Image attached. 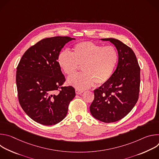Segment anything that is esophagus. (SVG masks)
<instances>
[{
  "label": "esophagus",
  "instance_id": "34e87169",
  "mask_svg": "<svg viewBox=\"0 0 159 159\" xmlns=\"http://www.w3.org/2000/svg\"><path fill=\"white\" fill-rule=\"evenodd\" d=\"M75 93L77 94H81L84 93L83 90H79V89H76L75 90Z\"/></svg>",
  "mask_w": 159,
  "mask_h": 159
}]
</instances>
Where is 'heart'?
<instances>
[{"mask_svg":"<svg viewBox=\"0 0 159 159\" xmlns=\"http://www.w3.org/2000/svg\"><path fill=\"white\" fill-rule=\"evenodd\" d=\"M57 61L60 69L68 75L75 73L79 65H82L84 72L69 77L67 82L79 90H84L95 82L102 84L110 79L118 61V53L112 46L103 47L84 41L75 44L72 53L66 50L60 52Z\"/></svg>","mask_w":159,"mask_h":159,"instance_id":"obj_1","label":"heart"}]
</instances>
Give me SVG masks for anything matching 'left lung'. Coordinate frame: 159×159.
Instances as JSON below:
<instances>
[{
  "mask_svg": "<svg viewBox=\"0 0 159 159\" xmlns=\"http://www.w3.org/2000/svg\"><path fill=\"white\" fill-rule=\"evenodd\" d=\"M115 45L118 53L116 69L110 79L94 90L90 106L91 115L104 123H113L126 116L139 99L140 69L133 51L121 41L104 38Z\"/></svg>",
  "mask_w": 159,
  "mask_h": 159,
  "instance_id": "left-lung-1",
  "label": "left lung"
}]
</instances>
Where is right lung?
I'll return each instance as SVG.
<instances>
[{
    "label": "right lung",
    "mask_w": 159,
    "mask_h": 159,
    "mask_svg": "<svg viewBox=\"0 0 159 159\" xmlns=\"http://www.w3.org/2000/svg\"><path fill=\"white\" fill-rule=\"evenodd\" d=\"M74 39L69 36L43 39L25 53L17 67L20 105L39 124L54 125L62 121L75 96L73 87L63 86L65 78L57 61L65 44Z\"/></svg>",
    "instance_id": "1"
}]
</instances>
